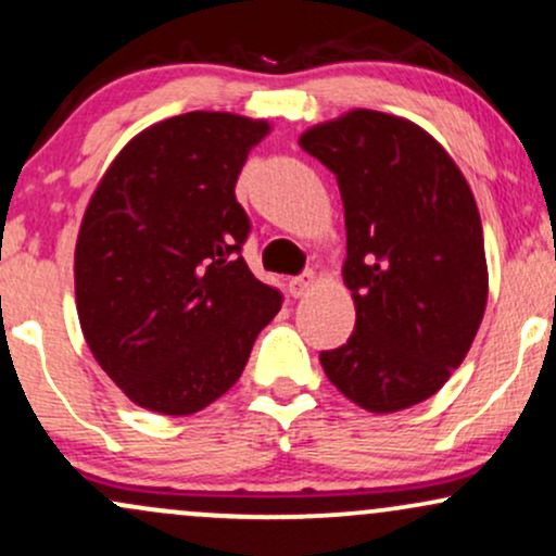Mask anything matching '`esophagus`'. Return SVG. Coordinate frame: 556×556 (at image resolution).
I'll return each mask as SVG.
<instances>
[{
  "instance_id": "34e87169",
  "label": "esophagus",
  "mask_w": 556,
  "mask_h": 556,
  "mask_svg": "<svg viewBox=\"0 0 556 556\" xmlns=\"http://www.w3.org/2000/svg\"><path fill=\"white\" fill-rule=\"evenodd\" d=\"M316 282H318V277H316L314 271H305V274H300V277H292L290 279L292 298H305V295H308V292H314Z\"/></svg>"
}]
</instances>
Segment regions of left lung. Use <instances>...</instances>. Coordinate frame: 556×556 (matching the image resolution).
<instances>
[{
  "mask_svg": "<svg viewBox=\"0 0 556 556\" xmlns=\"http://www.w3.org/2000/svg\"><path fill=\"white\" fill-rule=\"evenodd\" d=\"M298 143L334 172L344 206L348 344L324 374L368 413L429 400L465 361L489 298L473 190L431 132L374 110L318 123Z\"/></svg>",
  "mask_w": 556,
  "mask_h": 556,
  "instance_id": "obj_1",
  "label": "left lung"
}]
</instances>
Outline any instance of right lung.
Returning <instances> with one entry per match:
<instances>
[{
    "label": "right lung",
    "mask_w": 556,
    "mask_h": 556,
    "mask_svg": "<svg viewBox=\"0 0 556 556\" xmlns=\"http://www.w3.org/2000/svg\"><path fill=\"white\" fill-rule=\"evenodd\" d=\"M266 119L188 112L146 127L96 185L75 242V305L96 363L162 416L219 400L282 295L253 277L235 182Z\"/></svg>",
    "instance_id": "add662e5"
}]
</instances>
